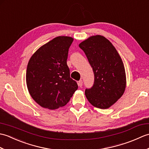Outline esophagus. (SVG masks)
<instances>
[{
  "label": "esophagus",
  "mask_w": 149,
  "mask_h": 149,
  "mask_svg": "<svg viewBox=\"0 0 149 149\" xmlns=\"http://www.w3.org/2000/svg\"><path fill=\"white\" fill-rule=\"evenodd\" d=\"M78 85H79V87H82V86H83V81H82V80L79 81V82H78Z\"/></svg>",
  "instance_id": "1"
}]
</instances>
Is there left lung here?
<instances>
[{
	"label": "left lung",
	"mask_w": 149,
	"mask_h": 149,
	"mask_svg": "<svg viewBox=\"0 0 149 149\" xmlns=\"http://www.w3.org/2000/svg\"><path fill=\"white\" fill-rule=\"evenodd\" d=\"M94 74L92 87L85 95L95 107L107 109L124 92L126 77L122 60L112 43L105 37L93 36L79 44Z\"/></svg>",
	"instance_id": "obj_1"
}]
</instances>
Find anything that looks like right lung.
Listing matches in <instances>:
<instances>
[{
  "mask_svg": "<svg viewBox=\"0 0 149 149\" xmlns=\"http://www.w3.org/2000/svg\"><path fill=\"white\" fill-rule=\"evenodd\" d=\"M74 39L58 36L41 47L28 63L26 83L33 99L43 107L56 109L67 104L77 90L66 63Z\"/></svg>",
  "mask_w": 149,
  "mask_h": 149,
  "instance_id": "obj_1",
  "label": "right lung"
}]
</instances>
